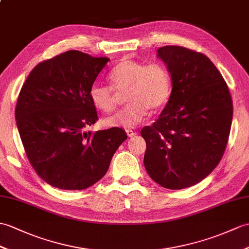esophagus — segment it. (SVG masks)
Here are the masks:
<instances>
[{
	"instance_id": "esophagus-1",
	"label": "esophagus",
	"mask_w": 249,
	"mask_h": 249,
	"mask_svg": "<svg viewBox=\"0 0 249 249\" xmlns=\"http://www.w3.org/2000/svg\"><path fill=\"white\" fill-rule=\"evenodd\" d=\"M126 134L128 137H134V136L137 135V131L131 130V129H126Z\"/></svg>"
}]
</instances>
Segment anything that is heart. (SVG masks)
<instances>
[{"instance_id":"1","label":"heart","mask_w":249,"mask_h":249,"mask_svg":"<svg viewBox=\"0 0 249 249\" xmlns=\"http://www.w3.org/2000/svg\"><path fill=\"white\" fill-rule=\"evenodd\" d=\"M111 86L93 85L89 96L93 106L102 112H111L115 107L113 90L125 89L126 105L104 124L108 127L134 128L146 118L149 109L163 108L171 95L172 79L169 70L159 62L149 65L135 59L124 58L108 74Z\"/></svg>"}]
</instances>
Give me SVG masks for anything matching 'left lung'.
<instances>
[{
  "label": "left lung",
  "instance_id": "left-lung-1",
  "mask_svg": "<svg viewBox=\"0 0 249 249\" xmlns=\"http://www.w3.org/2000/svg\"><path fill=\"white\" fill-rule=\"evenodd\" d=\"M172 93L152 126L143 127L144 166L161 187L189 188L215 169L227 146L232 100L222 74L206 55L183 46L160 48Z\"/></svg>",
  "mask_w": 249,
  "mask_h": 249
}]
</instances>
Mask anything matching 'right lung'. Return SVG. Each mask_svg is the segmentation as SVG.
<instances>
[{"mask_svg":"<svg viewBox=\"0 0 249 249\" xmlns=\"http://www.w3.org/2000/svg\"><path fill=\"white\" fill-rule=\"evenodd\" d=\"M109 61L68 51L33 69L15 110L27 159L46 183L61 190H84L106 174L126 139L119 127L86 132L98 120L89 92Z\"/></svg>","mask_w":249,"mask_h":249,"instance_id":"right-lung-1","label":"right lung"}]
</instances>
